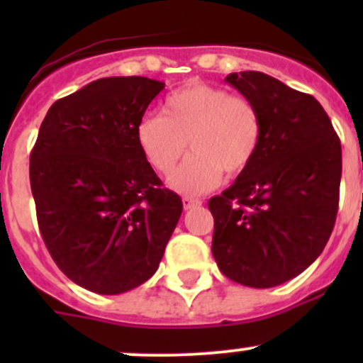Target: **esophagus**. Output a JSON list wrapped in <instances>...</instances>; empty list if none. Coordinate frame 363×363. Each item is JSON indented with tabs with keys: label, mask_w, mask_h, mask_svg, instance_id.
<instances>
[{
	"label": "esophagus",
	"mask_w": 363,
	"mask_h": 363,
	"mask_svg": "<svg viewBox=\"0 0 363 363\" xmlns=\"http://www.w3.org/2000/svg\"><path fill=\"white\" fill-rule=\"evenodd\" d=\"M200 205H202V202H200L199 199H191V196H184V199H182V207H184L186 211H189V208L193 207H200Z\"/></svg>",
	"instance_id": "34e87169"
}]
</instances>
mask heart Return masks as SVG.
Masks as SVG:
<instances>
[{"label":"heart","instance_id":"heart-1","mask_svg":"<svg viewBox=\"0 0 363 363\" xmlns=\"http://www.w3.org/2000/svg\"><path fill=\"white\" fill-rule=\"evenodd\" d=\"M142 155L160 174H170L186 151L191 155L172 174L170 186L182 195H202L223 172L244 174L262 144V116L251 100L228 89L191 82L172 91L163 113L138 121L135 130Z\"/></svg>","mask_w":363,"mask_h":363}]
</instances>
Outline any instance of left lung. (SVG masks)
<instances>
[{
  "instance_id": "1",
  "label": "left lung",
  "mask_w": 363,
  "mask_h": 363,
  "mask_svg": "<svg viewBox=\"0 0 363 363\" xmlns=\"http://www.w3.org/2000/svg\"><path fill=\"white\" fill-rule=\"evenodd\" d=\"M226 82L262 116V144L251 167L208 200L212 255L228 279L272 288L302 274L334 230L342 172L340 142L314 96L262 72Z\"/></svg>"
}]
</instances>
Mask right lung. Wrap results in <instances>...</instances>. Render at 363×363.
Segmentation results:
<instances>
[{"mask_svg": "<svg viewBox=\"0 0 363 363\" xmlns=\"http://www.w3.org/2000/svg\"><path fill=\"white\" fill-rule=\"evenodd\" d=\"M164 82L105 77L57 100L29 158L40 232L61 272L100 295L158 270L182 212L142 155L135 130Z\"/></svg>", "mask_w": 363, "mask_h": 363, "instance_id": "add662e5", "label": "right lung"}]
</instances>
